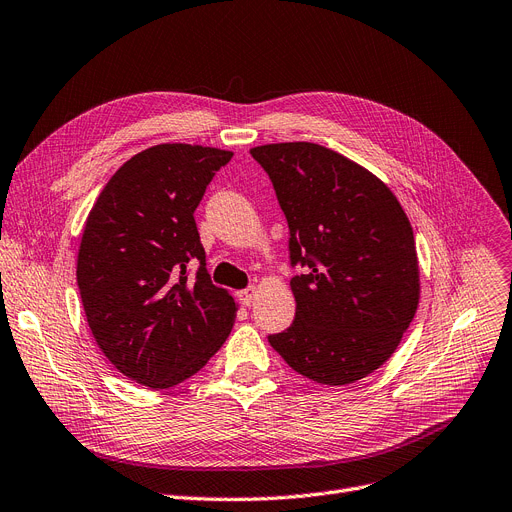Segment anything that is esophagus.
<instances>
[{"mask_svg":"<svg viewBox=\"0 0 512 512\" xmlns=\"http://www.w3.org/2000/svg\"><path fill=\"white\" fill-rule=\"evenodd\" d=\"M256 294H258L256 287H248V289H241L239 294H237V298H239V302H241L243 306H250V304L254 302Z\"/></svg>","mask_w":512,"mask_h":512,"instance_id":"esophagus-1","label":"esophagus"}]
</instances>
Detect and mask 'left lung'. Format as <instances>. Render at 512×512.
<instances>
[{"instance_id":"8db88e82","label":"left lung","mask_w":512,"mask_h":512,"mask_svg":"<svg viewBox=\"0 0 512 512\" xmlns=\"http://www.w3.org/2000/svg\"><path fill=\"white\" fill-rule=\"evenodd\" d=\"M289 225L296 321L269 335L296 373L348 385L396 352L421 298L415 235L379 177L319 143L252 148Z\"/></svg>"}]
</instances>
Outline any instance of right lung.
Returning a JSON list of instances; mask_svg holds the SVG:
<instances>
[{
  "label": "right lung",
  "mask_w": 512,
  "mask_h": 512,
  "mask_svg": "<svg viewBox=\"0 0 512 512\" xmlns=\"http://www.w3.org/2000/svg\"><path fill=\"white\" fill-rule=\"evenodd\" d=\"M231 158L204 145H154L116 170L85 221L77 283L89 329L114 367L145 387L196 375L233 329L237 304L212 285L193 218Z\"/></svg>",
  "instance_id": "right-lung-1"
}]
</instances>
